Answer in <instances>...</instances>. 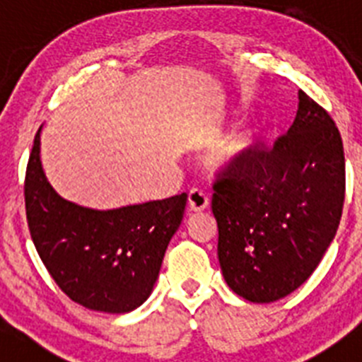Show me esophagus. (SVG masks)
Returning a JSON list of instances; mask_svg holds the SVG:
<instances>
[{"label":"esophagus","instance_id":"1","mask_svg":"<svg viewBox=\"0 0 362 362\" xmlns=\"http://www.w3.org/2000/svg\"><path fill=\"white\" fill-rule=\"evenodd\" d=\"M209 196L203 190H199V188L190 190V194H188V209H190V212H204L209 209Z\"/></svg>","mask_w":362,"mask_h":362}]
</instances>
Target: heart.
I'll return each mask as SVG.
<instances>
[{
	"mask_svg": "<svg viewBox=\"0 0 362 362\" xmlns=\"http://www.w3.org/2000/svg\"><path fill=\"white\" fill-rule=\"evenodd\" d=\"M257 146V132L252 127L233 132L217 152V166L221 168H241L252 158Z\"/></svg>",
	"mask_w": 362,
	"mask_h": 362,
	"instance_id": "obj_1",
	"label": "heart"
}]
</instances>
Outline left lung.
<instances>
[{"mask_svg": "<svg viewBox=\"0 0 362 362\" xmlns=\"http://www.w3.org/2000/svg\"><path fill=\"white\" fill-rule=\"evenodd\" d=\"M214 190L226 284L250 303L283 299L319 267L343 214L344 152L334 119L299 90L288 132L228 168Z\"/></svg>", "mask_w": 362, "mask_h": 362, "instance_id": "8db88e82", "label": "left lung"}]
</instances>
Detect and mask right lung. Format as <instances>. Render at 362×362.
Instances as JSON below:
<instances>
[{"label":"right lung","instance_id":"1","mask_svg":"<svg viewBox=\"0 0 362 362\" xmlns=\"http://www.w3.org/2000/svg\"><path fill=\"white\" fill-rule=\"evenodd\" d=\"M41 129L25 177L27 221L37 254L59 288L78 305L105 313L132 312L152 293L188 196L110 210L72 203L45 175Z\"/></svg>","mask_w":362,"mask_h":362}]
</instances>
